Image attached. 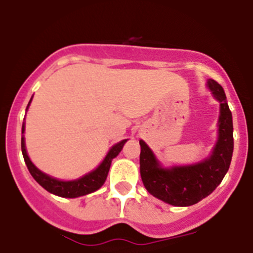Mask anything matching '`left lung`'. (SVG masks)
<instances>
[{"label": "left lung", "mask_w": 253, "mask_h": 253, "mask_svg": "<svg viewBox=\"0 0 253 253\" xmlns=\"http://www.w3.org/2000/svg\"><path fill=\"white\" fill-rule=\"evenodd\" d=\"M209 89L220 102L219 139L211 157L193 166L164 169L159 166L153 151L140 141V173L145 188L164 203L174 206L195 205L209 196L223 181L233 154L232 112L223 87L215 80L208 81Z\"/></svg>", "instance_id": "left-lung-1"}]
</instances>
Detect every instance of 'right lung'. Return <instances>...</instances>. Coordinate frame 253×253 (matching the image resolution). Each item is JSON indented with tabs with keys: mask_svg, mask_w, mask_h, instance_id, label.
<instances>
[{
	"mask_svg": "<svg viewBox=\"0 0 253 253\" xmlns=\"http://www.w3.org/2000/svg\"><path fill=\"white\" fill-rule=\"evenodd\" d=\"M30 102H32V100H30ZM29 104H28V107H29ZM21 132L24 133V124ZM126 141L127 140H122L121 142L114 145L113 148L109 150V153L107 154V157L104 158L102 164H100L95 170L90 172L89 174L84 175V177H81V178L76 179V181H58V179L52 178L49 175L41 172V170L30 162L29 157H28V154H26L24 136L21 137V151H23L24 160H25V164L26 167H28V169H29L30 174L33 175V178H34L35 181L41 184L42 187L44 188V190H47L48 192L57 195V196L74 199V197L84 196V195H87V193L94 192V191H96L98 188L102 187L103 183H104L105 179H107V175H108L112 160L121 153V150L124 148V145L126 144Z\"/></svg>",
	"mask_w": 253,
	"mask_h": 253,
	"instance_id": "1",
	"label": "right lung"
}]
</instances>
